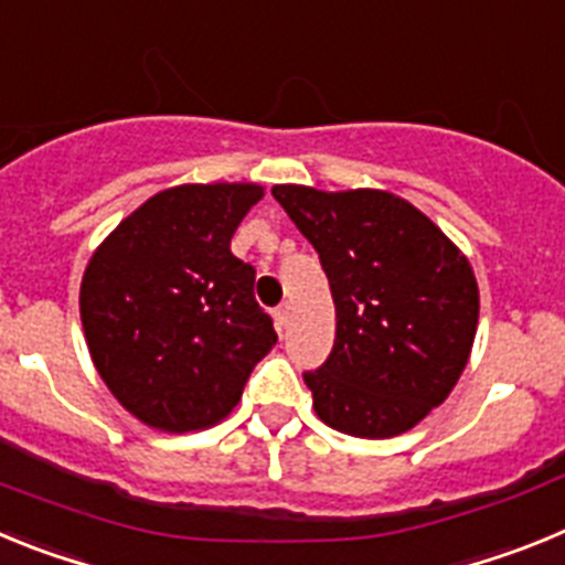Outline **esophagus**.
I'll use <instances>...</instances> for the list:
<instances>
[{
	"label": "esophagus",
	"instance_id": "1",
	"mask_svg": "<svg viewBox=\"0 0 565 565\" xmlns=\"http://www.w3.org/2000/svg\"><path fill=\"white\" fill-rule=\"evenodd\" d=\"M274 322H277V328H286L288 322H291V306H288V302H282V306L274 311Z\"/></svg>",
	"mask_w": 565,
	"mask_h": 565
}]
</instances>
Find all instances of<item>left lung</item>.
I'll use <instances>...</instances> for the list:
<instances>
[{"instance_id":"1","label":"left lung","mask_w":565,"mask_h":565,"mask_svg":"<svg viewBox=\"0 0 565 565\" xmlns=\"http://www.w3.org/2000/svg\"><path fill=\"white\" fill-rule=\"evenodd\" d=\"M271 194L317 248L337 308L331 356L306 373L313 411L356 438L413 430L450 396L476 342L469 259L393 192L279 183Z\"/></svg>"}]
</instances>
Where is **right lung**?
<instances>
[{
  "mask_svg": "<svg viewBox=\"0 0 565 565\" xmlns=\"http://www.w3.org/2000/svg\"><path fill=\"white\" fill-rule=\"evenodd\" d=\"M257 183H183L124 217L84 268V339L124 411L163 433L206 430L277 344L232 237Z\"/></svg>",
  "mask_w": 565,
  "mask_h": 565,
  "instance_id": "add662e5",
  "label": "right lung"
}]
</instances>
